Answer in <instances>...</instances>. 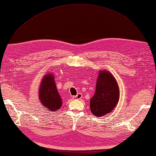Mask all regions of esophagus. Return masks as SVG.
I'll return each mask as SVG.
<instances>
[{"label": "esophagus", "mask_w": 156, "mask_h": 156, "mask_svg": "<svg viewBox=\"0 0 156 156\" xmlns=\"http://www.w3.org/2000/svg\"><path fill=\"white\" fill-rule=\"evenodd\" d=\"M73 99H81L82 98V94L81 93H78L76 96H74L72 97Z\"/></svg>", "instance_id": "esophagus-1"}]
</instances>
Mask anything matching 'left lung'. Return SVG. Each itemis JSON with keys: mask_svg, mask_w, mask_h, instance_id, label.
Returning <instances> with one entry per match:
<instances>
[{"mask_svg": "<svg viewBox=\"0 0 156 156\" xmlns=\"http://www.w3.org/2000/svg\"><path fill=\"white\" fill-rule=\"evenodd\" d=\"M119 99V88L116 79L107 70L99 72L94 95L90 108L96 117H101L113 110Z\"/></svg>", "mask_w": 156, "mask_h": 156, "instance_id": "obj_1", "label": "left lung"}]
</instances>
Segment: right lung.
I'll return each instance as SVG.
<instances>
[{"mask_svg":"<svg viewBox=\"0 0 156 156\" xmlns=\"http://www.w3.org/2000/svg\"><path fill=\"white\" fill-rule=\"evenodd\" d=\"M39 98L45 109L56 112L62 105V101L56 88L54 74L48 73L42 78L39 90Z\"/></svg>","mask_w":156,"mask_h":156,"instance_id":"obj_1","label":"right lung"}]
</instances>
